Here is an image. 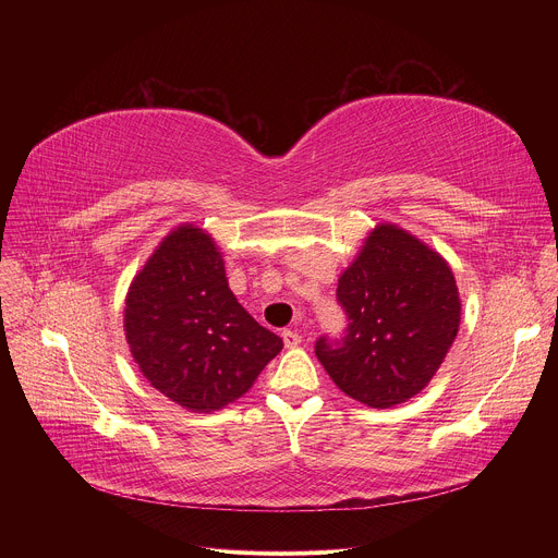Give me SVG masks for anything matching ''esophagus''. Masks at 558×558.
Instances as JSON below:
<instances>
[{"instance_id": "esophagus-1", "label": "esophagus", "mask_w": 558, "mask_h": 558, "mask_svg": "<svg viewBox=\"0 0 558 558\" xmlns=\"http://www.w3.org/2000/svg\"><path fill=\"white\" fill-rule=\"evenodd\" d=\"M282 341H284V348H296L301 343V335L296 330H282Z\"/></svg>"}]
</instances>
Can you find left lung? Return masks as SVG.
<instances>
[{"mask_svg":"<svg viewBox=\"0 0 558 558\" xmlns=\"http://www.w3.org/2000/svg\"><path fill=\"white\" fill-rule=\"evenodd\" d=\"M348 326L318 337L314 353L335 385L387 409L427 387L452 345L461 301L448 262L412 234L383 223L339 278Z\"/></svg>","mask_w":558,"mask_h":558,"instance_id":"1","label":"left lung"}]
</instances>
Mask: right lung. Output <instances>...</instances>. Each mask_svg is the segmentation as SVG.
Instances as JSON below:
<instances>
[{
    "label": "right lung",
    "mask_w": 558,
    "mask_h": 558,
    "mask_svg": "<svg viewBox=\"0 0 558 558\" xmlns=\"http://www.w3.org/2000/svg\"><path fill=\"white\" fill-rule=\"evenodd\" d=\"M126 341L144 377L192 412H215L244 396L280 350L238 303L210 234L181 226L131 284Z\"/></svg>",
    "instance_id": "add662e5"
}]
</instances>
